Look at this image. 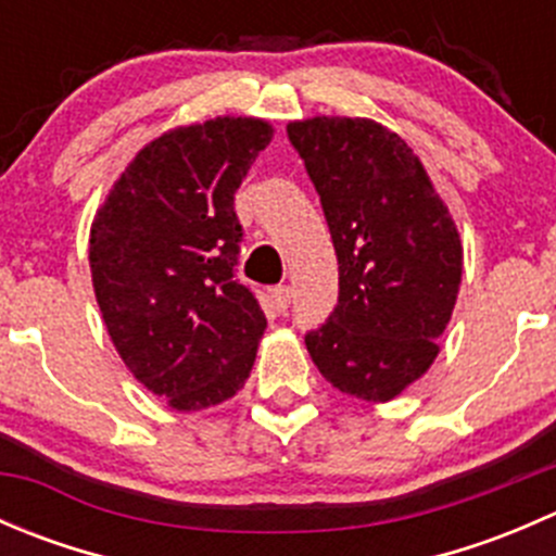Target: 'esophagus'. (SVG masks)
I'll list each match as a JSON object with an SVG mask.
<instances>
[{
    "instance_id": "34e87169",
    "label": "esophagus",
    "mask_w": 556,
    "mask_h": 556,
    "mask_svg": "<svg viewBox=\"0 0 556 556\" xmlns=\"http://www.w3.org/2000/svg\"><path fill=\"white\" fill-rule=\"evenodd\" d=\"M271 299H274V306H277L279 312H285V309H288L290 299H293V290H290L288 285H279V288H274Z\"/></svg>"
}]
</instances>
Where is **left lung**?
<instances>
[{"label": "left lung", "mask_w": 556, "mask_h": 556, "mask_svg": "<svg viewBox=\"0 0 556 556\" xmlns=\"http://www.w3.org/2000/svg\"><path fill=\"white\" fill-rule=\"evenodd\" d=\"M339 261V304L306 333L336 390L387 403L439 357L463 282V242L422 161L371 117L290 121Z\"/></svg>", "instance_id": "left-lung-1"}]
</instances>
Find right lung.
Wrapping results in <instances>:
<instances>
[{
	"instance_id": "add662e5",
	"label": "right lung",
	"mask_w": 556,
	"mask_h": 556,
	"mask_svg": "<svg viewBox=\"0 0 556 556\" xmlns=\"http://www.w3.org/2000/svg\"><path fill=\"white\" fill-rule=\"evenodd\" d=\"M271 137V123L242 115L169 128L134 155L91 223L106 333L134 379L177 412L233 397L255 363L266 314L233 277V193Z\"/></svg>"
}]
</instances>
